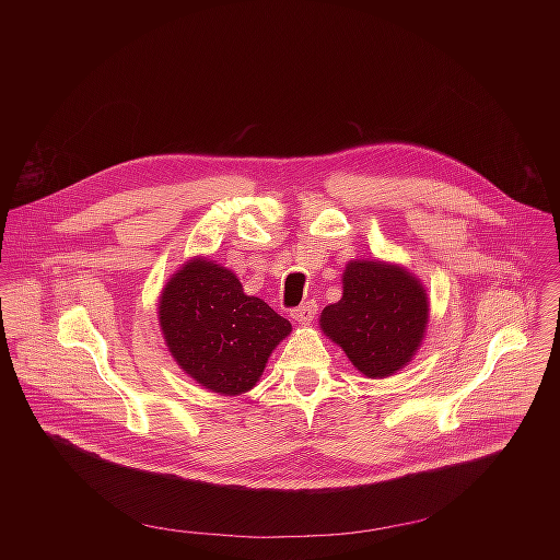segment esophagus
<instances>
[{
  "mask_svg": "<svg viewBox=\"0 0 560 560\" xmlns=\"http://www.w3.org/2000/svg\"><path fill=\"white\" fill-rule=\"evenodd\" d=\"M315 315H317V304L311 300V302H304L300 308H295V311H291V317L295 320H300V323H311V320L315 319Z\"/></svg>",
  "mask_w": 560,
  "mask_h": 560,
  "instance_id": "1",
  "label": "esophagus"
}]
</instances>
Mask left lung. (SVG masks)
<instances>
[{"instance_id": "8db88e82", "label": "left lung", "mask_w": 560, "mask_h": 560, "mask_svg": "<svg viewBox=\"0 0 560 560\" xmlns=\"http://www.w3.org/2000/svg\"><path fill=\"white\" fill-rule=\"evenodd\" d=\"M429 302L422 284L395 265L353 260L342 298L320 313L323 331L366 377H388L422 340Z\"/></svg>"}]
</instances>
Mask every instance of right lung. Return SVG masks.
I'll return each instance as SVG.
<instances>
[{
	"label": "right lung",
	"mask_w": 560,
	"mask_h": 560,
	"mask_svg": "<svg viewBox=\"0 0 560 560\" xmlns=\"http://www.w3.org/2000/svg\"><path fill=\"white\" fill-rule=\"evenodd\" d=\"M160 320L170 353L205 388L241 395L254 388L276 345L291 331L235 273L211 260L187 262L163 289Z\"/></svg>",
	"instance_id": "1"
}]
</instances>
